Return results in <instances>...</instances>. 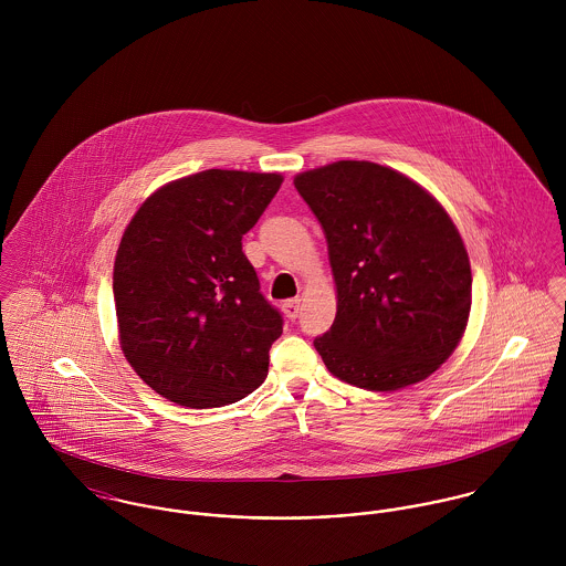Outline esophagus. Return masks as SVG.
I'll list each match as a JSON object with an SVG mask.
<instances>
[{
    "label": "esophagus",
    "instance_id": "esophagus-1",
    "mask_svg": "<svg viewBox=\"0 0 566 566\" xmlns=\"http://www.w3.org/2000/svg\"><path fill=\"white\" fill-rule=\"evenodd\" d=\"M298 312H301V301L298 298H292V301L283 303V314L287 316V321H296Z\"/></svg>",
    "mask_w": 566,
    "mask_h": 566
}]
</instances>
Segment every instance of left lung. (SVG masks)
Listing matches in <instances>:
<instances>
[{"label": "left lung", "mask_w": 566, "mask_h": 566, "mask_svg": "<svg viewBox=\"0 0 566 566\" xmlns=\"http://www.w3.org/2000/svg\"><path fill=\"white\" fill-rule=\"evenodd\" d=\"M294 187L323 227L337 290L335 321L314 339L328 373L375 392L427 379L471 314V263L449 213L379 163H331Z\"/></svg>", "instance_id": "8db88e82"}]
</instances>
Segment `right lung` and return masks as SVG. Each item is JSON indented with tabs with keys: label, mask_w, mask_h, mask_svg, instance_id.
Wrapping results in <instances>:
<instances>
[{
	"label": "right lung",
	"mask_w": 566,
	"mask_h": 566,
	"mask_svg": "<svg viewBox=\"0 0 566 566\" xmlns=\"http://www.w3.org/2000/svg\"><path fill=\"white\" fill-rule=\"evenodd\" d=\"M281 182V174L205 169L163 185L122 235L113 270L119 344L171 403H235L268 377L283 318L259 292L242 238Z\"/></svg>",
	"instance_id": "1"
}]
</instances>
